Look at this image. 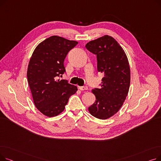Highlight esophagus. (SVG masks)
<instances>
[{"mask_svg": "<svg viewBox=\"0 0 161 161\" xmlns=\"http://www.w3.org/2000/svg\"><path fill=\"white\" fill-rule=\"evenodd\" d=\"M79 89L81 91H86L88 89V87L87 86H81L79 87Z\"/></svg>", "mask_w": 161, "mask_h": 161, "instance_id": "obj_1", "label": "esophagus"}]
</instances>
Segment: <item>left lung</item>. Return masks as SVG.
I'll return each instance as SVG.
<instances>
[{
	"mask_svg": "<svg viewBox=\"0 0 161 161\" xmlns=\"http://www.w3.org/2000/svg\"><path fill=\"white\" fill-rule=\"evenodd\" d=\"M86 47L97 55L98 71L104 74L100 89L92 90L96 100L89 107V112L98 119H106L119 110L127 97L130 83L129 63L122 47L110 36L90 41Z\"/></svg>",
	"mask_w": 161,
	"mask_h": 161,
	"instance_id": "8db88e82",
	"label": "left lung"
}]
</instances>
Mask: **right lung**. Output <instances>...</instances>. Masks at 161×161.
<instances>
[{
    "instance_id": "add662e5",
    "label": "right lung",
    "mask_w": 161,
    "mask_h": 161,
    "mask_svg": "<svg viewBox=\"0 0 161 161\" xmlns=\"http://www.w3.org/2000/svg\"><path fill=\"white\" fill-rule=\"evenodd\" d=\"M78 42L52 36L34 50L27 69V80L34 103L44 115L52 117L64 111L70 97L78 87L57 80L65 72L64 61Z\"/></svg>"
}]
</instances>
